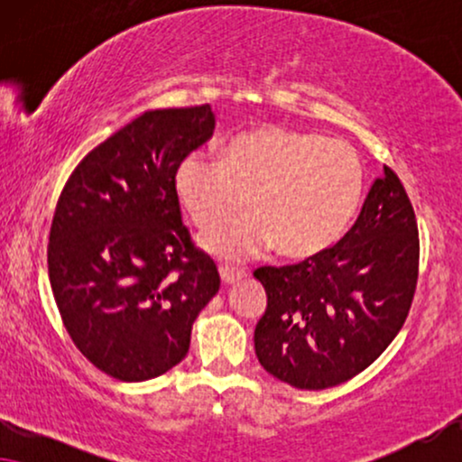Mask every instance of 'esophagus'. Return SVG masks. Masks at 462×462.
Here are the masks:
<instances>
[{"label": "esophagus", "instance_id": "esophagus-1", "mask_svg": "<svg viewBox=\"0 0 462 462\" xmlns=\"http://www.w3.org/2000/svg\"><path fill=\"white\" fill-rule=\"evenodd\" d=\"M218 271H220V280H223V283H236L242 280V277H245L244 269L229 267V264H220Z\"/></svg>", "mask_w": 462, "mask_h": 462}]
</instances>
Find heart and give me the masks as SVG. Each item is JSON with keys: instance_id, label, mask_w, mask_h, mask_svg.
I'll use <instances>...</instances> for the list:
<instances>
[{"instance_id": "1", "label": "heart", "mask_w": 462, "mask_h": 462, "mask_svg": "<svg viewBox=\"0 0 462 462\" xmlns=\"http://www.w3.org/2000/svg\"><path fill=\"white\" fill-rule=\"evenodd\" d=\"M176 195L201 231L217 229L250 204L254 214L204 237L225 258L277 245L292 258L338 242L364 198V166L345 141L282 125L245 132L225 157L191 153L179 163Z\"/></svg>"}]
</instances>
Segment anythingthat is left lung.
<instances>
[{"label":"left lung","mask_w":462,"mask_h":462,"mask_svg":"<svg viewBox=\"0 0 462 462\" xmlns=\"http://www.w3.org/2000/svg\"><path fill=\"white\" fill-rule=\"evenodd\" d=\"M419 225L389 166L337 245L286 267H258L267 309L258 362L296 389L319 391L364 372L402 330L419 282Z\"/></svg>","instance_id":"1"}]
</instances>
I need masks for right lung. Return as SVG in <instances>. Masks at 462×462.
I'll use <instances>...</instances> for the list:
<instances>
[{
    "label": "right lung",
    "mask_w": 462,
    "mask_h": 462,
    "mask_svg": "<svg viewBox=\"0 0 462 462\" xmlns=\"http://www.w3.org/2000/svg\"><path fill=\"white\" fill-rule=\"evenodd\" d=\"M210 105L143 113L78 163L48 242L52 294L73 345L117 381L182 362L193 321L220 288L182 225L174 176L214 134Z\"/></svg>",
    "instance_id": "1"
}]
</instances>
